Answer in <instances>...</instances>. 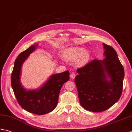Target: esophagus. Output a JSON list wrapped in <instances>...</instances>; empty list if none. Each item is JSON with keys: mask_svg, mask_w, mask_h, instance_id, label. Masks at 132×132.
<instances>
[{"mask_svg": "<svg viewBox=\"0 0 132 132\" xmlns=\"http://www.w3.org/2000/svg\"><path fill=\"white\" fill-rule=\"evenodd\" d=\"M75 77H76V75H75V73H71V75H70V78L71 79H75Z\"/></svg>", "mask_w": 132, "mask_h": 132, "instance_id": "esophagus-1", "label": "esophagus"}]
</instances>
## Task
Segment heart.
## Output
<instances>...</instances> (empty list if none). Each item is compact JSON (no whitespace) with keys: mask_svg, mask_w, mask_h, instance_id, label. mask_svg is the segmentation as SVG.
<instances>
[{"mask_svg":"<svg viewBox=\"0 0 132 132\" xmlns=\"http://www.w3.org/2000/svg\"><path fill=\"white\" fill-rule=\"evenodd\" d=\"M63 56L70 62L76 61L78 65H84L90 60L91 52L82 47H72L64 50Z\"/></svg>","mask_w":132,"mask_h":132,"instance_id":"b5f03b06","label":"heart"}]
</instances>
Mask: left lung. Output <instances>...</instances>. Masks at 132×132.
<instances>
[{"instance_id":"left-lung-1","label":"left lung","mask_w":132,"mask_h":132,"mask_svg":"<svg viewBox=\"0 0 132 132\" xmlns=\"http://www.w3.org/2000/svg\"><path fill=\"white\" fill-rule=\"evenodd\" d=\"M105 58L95 59L78 69L75 78L80 104L86 110L101 112L119 100L123 89L124 70L117 53L103 44Z\"/></svg>"}]
</instances>
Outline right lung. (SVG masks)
Wrapping results in <instances>:
<instances>
[{
    "label": "right lung",
    "instance_id": "add662e5",
    "mask_svg": "<svg viewBox=\"0 0 132 132\" xmlns=\"http://www.w3.org/2000/svg\"><path fill=\"white\" fill-rule=\"evenodd\" d=\"M38 47L35 44L23 51L16 58L11 75V86L21 106L25 110L37 115H44L54 110L58 102L60 89L69 79L67 70L51 75L47 81L36 89L25 88L21 82L22 67L31 53Z\"/></svg>",
    "mask_w": 132,
    "mask_h": 132
}]
</instances>
